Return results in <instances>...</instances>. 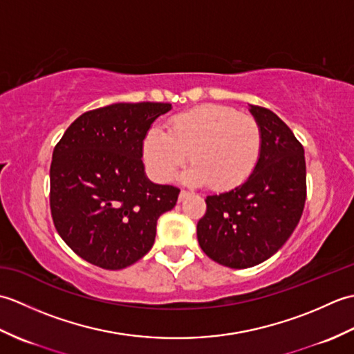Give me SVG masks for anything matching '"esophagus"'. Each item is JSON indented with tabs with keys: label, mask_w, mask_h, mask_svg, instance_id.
I'll return each instance as SVG.
<instances>
[{
	"label": "esophagus",
	"mask_w": 354,
	"mask_h": 354,
	"mask_svg": "<svg viewBox=\"0 0 354 354\" xmlns=\"http://www.w3.org/2000/svg\"><path fill=\"white\" fill-rule=\"evenodd\" d=\"M187 196H189V192H185V190H181V193H179V202L181 201H184Z\"/></svg>",
	"instance_id": "1"
}]
</instances>
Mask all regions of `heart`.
<instances>
[{"label": "heart", "mask_w": 354, "mask_h": 354, "mask_svg": "<svg viewBox=\"0 0 354 354\" xmlns=\"http://www.w3.org/2000/svg\"><path fill=\"white\" fill-rule=\"evenodd\" d=\"M263 133L257 120L222 104H201L173 117L167 132L152 127L142 141V158L156 181H171L185 161L189 184L216 190L240 185L257 167Z\"/></svg>", "instance_id": "1"}]
</instances>
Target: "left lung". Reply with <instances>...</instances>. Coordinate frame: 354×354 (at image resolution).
Returning a JSON list of instances; mask_svg holds the SVG:
<instances>
[{
    "instance_id": "1",
    "label": "left lung",
    "mask_w": 354,
    "mask_h": 354,
    "mask_svg": "<svg viewBox=\"0 0 354 354\" xmlns=\"http://www.w3.org/2000/svg\"><path fill=\"white\" fill-rule=\"evenodd\" d=\"M263 133L257 167L243 184L207 196L198 242L209 259L232 269L268 260L301 219L306 202L304 149L283 120L250 104Z\"/></svg>"
}]
</instances>
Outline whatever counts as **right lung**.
Listing matches in <instances>:
<instances>
[{
  "label": "right lung",
  "mask_w": 354,
  "mask_h": 354,
  "mask_svg": "<svg viewBox=\"0 0 354 354\" xmlns=\"http://www.w3.org/2000/svg\"><path fill=\"white\" fill-rule=\"evenodd\" d=\"M170 103H114L74 120L53 150L50 208L59 236L79 257L123 269L150 251L158 217L179 189L150 183L142 141Z\"/></svg>",
  "instance_id": "right-lung-1"
}]
</instances>
